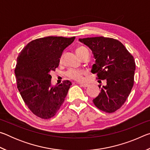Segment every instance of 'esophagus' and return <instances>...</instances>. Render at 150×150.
<instances>
[{
  "mask_svg": "<svg viewBox=\"0 0 150 150\" xmlns=\"http://www.w3.org/2000/svg\"><path fill=\"white\" fill-rule=\"evenodd\" d=\"M79 85L81 86V87H85V88L87 87L88 86V84H87V83H79Z\"/></svg>",
  "mask_w": 150,
  "mask_h": 150,
  "instance_id": "obj_1",
  "label": "esophagus"
}]
</instances>
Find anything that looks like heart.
Returning a JSON list of instances; mask_svg holds the SVG:
<instances>
[{
	"label": "heart",
	"instance_id": "1",
	"mask_svg": "<svg viewBox=\"0 0 150 150\" xmlns=\"http://www.w3.org/2000/svg\"><path fill=\"white\" fill-rule=\"evenodd\" d=\"M87 50L85 47L80 46L78 47L76 49V53L78 55L79 57H81V55L83 54V53L85 51ZM62 61V58L61 59V62ZM85 72L81 70H75V69H69L67 72V76L69 78L71 79L75 80V81H81L83 79V75L84 74Z\"/></svg>",
	"mask_w": 150,
	"mask_h": 150
}]
</instances>
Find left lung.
<instances>
[{"instance_id": "8db88e82", "label": "left lung", "mask_w": 150, "mask_h": 150, "mask_svg": "<svg viewBox=\"0 0 150 150\" xmlns=\"http://www.w3.org/2000/svg\"><path fill=\"white\" fill-rule=\"evenodd\" d=\"M79 40L92 50L95 63L91 73L98 79L106 80V85H98L100 93L93 100L100 110L112 113L125 103L134 85L136 63L134 57L117 40L103 36Z\"/></svg>"}]
</instances>
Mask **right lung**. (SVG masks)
I'll list each match as a JSON object with an SVG mask.
<instances>
[{
    "label": "right lung",
    "instance_id": "1",
    "mask_svg": "<svg viewBox=\"0 0 150 150\" xmlns=\"http://www.w3.org/2000/svg\"><path fill=\"white\" fill-rule=\"evenodd\" d=\"M75 38L48 36L32 40L17 57L14 72L18 89L28 108L40 118L55 115L72 85L64 81L52 86L50 73L59 66L63 50Z\"/></svg>",
    "mask_w": 150,
    "mask_h": 150
}]
</instances>
